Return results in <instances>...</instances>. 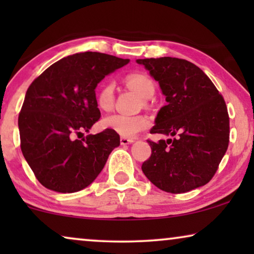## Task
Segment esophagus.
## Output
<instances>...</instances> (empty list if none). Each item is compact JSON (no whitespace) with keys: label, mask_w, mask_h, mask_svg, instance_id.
<instances>
[{"label":"esophagus","mask_w":254,"mask_h":254,"mask_svg":"<svg viewBox=\"0 0 254 254\" xmlns=\"http://www.w3.org/2000/svg\"><path fill=\"white\" fill-rule=\"evenodd\" d=\"M133 142H134L133 138H126V137H121V138H120V143H121V145L130 144V143H133Z\"/></svg>","instance_id":"34e87169"}]
</instances>
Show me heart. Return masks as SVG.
<instances>
[{
    "label": "heart",
    "instance_id": "1",
    "mask_svg": "<svg viewBox=\"0 0 254 254\" xmlns=\"http://www.w3.org/2000/svg\"><path fill=\"white\" fill-rule=\"evenodd\" d=\"M127 86L141 96L149 99L155 93V84L150 77L143 74L128 75ZM97 103L100 110L110 111L114 104V88L111 83H105L98 92ZM149 126V120L144 116H125V114H112L103 120V127L119 134L123 137H134Z\"/></svg>",
    "mask_w": 254,
    "mask_h": 254
}]
</instances>
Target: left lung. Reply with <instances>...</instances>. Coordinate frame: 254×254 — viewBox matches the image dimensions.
I'll return each instance as SVG.
<instances>
[{"label": "left lung", "mask_w": 254, "mask_h": 254, "mask_svg": "<svg viewBox=\"0 0 254 254\" xmlns=\"http://www.w3.org/2000/svg\"><path fill=\"white\" fill-rule=\"evenodd\" d=\"M158 82L166 105L155 119L152 134L172 138L148 141L151 156L142 164L159 190L185 193L209 182L229 144V116L223 97L192 62L177 58L138 59Z\"/></svg>", "instance_id": "8db88e82"}]
</instances>
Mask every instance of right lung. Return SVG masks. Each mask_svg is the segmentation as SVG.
<instances>
[{
    "mask_svg": "<svg viewBox=\"0 0 254 254\" xmlns=\"http://www.w3.org/2000/svg\"><path fill=\"white\" fill-rule=\"evenodd\" d=\"M129 59L84 52L48 67L27 89L18 117L20 149L41 185L59 193H74L95 180L119 134L105 129L89 133L100 118L96 88Z\"/></svg>",
    "mask_w": 254,
    "mask_h": 254,
    "instance_id": "add662e5",
    "label": "right lung"
}]
</instances>
